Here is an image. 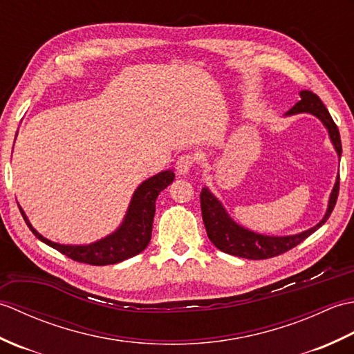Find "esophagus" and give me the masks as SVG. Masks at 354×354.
I'll return each mask as SVG.
<instances>
[{
	"label": "esophagus",
	"mask_w": 354,
	"mask_h": 354,
	"mask_svg": "<svg viewBox=\"0 0 354 354\" xmlns=\"http://www.w3.org/2000/svg\"><path fill=\"white\" fill-rule=\"evenodd\" d=\"M193 162H194L193 155H190V153L181 155L176 160V171L179 173V175H187V173L192 170Z\"/></svg>",
	"instance_id": "obj_1"
}]
</instances>
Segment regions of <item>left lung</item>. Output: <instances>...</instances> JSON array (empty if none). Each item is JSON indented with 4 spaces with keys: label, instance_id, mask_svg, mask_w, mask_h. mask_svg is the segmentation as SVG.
<instances>
[{
    "label": "left lung",
    "instance_id": "left-lung-1",
    "mask_svg": "<svg viewBox=\"0 0 354 354\" xmlns=\"http://www.w3.org/2000/svg\"><path fill=\"white\" fill-rule=\"evenodd\" d=\"M299 97H301V100H299L292 109L286 112V115H295L301 114V112H309V114L318 117L322 124L326 126V129L328 131V137L333 142L337 156L341 158L342 145L339 131H337V126L335 124L332 115H330V112L324 106V103L321 102L317 94L307 91V89L299 93ZM337 193H339V175L336 178L332 193H330L327 212L324 217H322V221L315 225L313 228L306 230L303 232H299V234L293 236H266L242 227V225H239L237 222L231 219L227 209L223 208L222 202L217 199L207 187H204L201 192L202 221H204L208 239L212 240V243L217 250L231 255H237V257L242 259L265 260L292 250V248L301 243L304 239H307L319 227H322L333 212Z\"/></svg>",
    "mask_w": 354,
    "mask_h": 354
}]
</instances>
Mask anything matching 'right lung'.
I'll return each instance as SVG.
<instances>
[{
  "instance_id": "obj_1",
  "label": "right lung",
  "mask_w": 354,
  "mask_h": 354,
  "mask_svg": "<svg viewBox=\"0 0 354 354\" xmlns=\"http://www.w3.org/2000/svg\"><path fill=\"white\" fill-rule=\"evenodd\" d=\"M173 179H175V173L171 170H164L146 179L145 183H141L138 189L133 192L129 208H127L122 225L112 234L89 245H61L51 242V240L41 236L32 227L24 209L21 207L19 212L22 217H24L30 231L41 242L55 248V250L62 252L66 257L73 259L74 261L86 263V265L94 266L114 265V263L131 259L133 255L146 250L150 237H152L156 198L165 187H169L173 183Z\"/></svg>"
}]
</instances>
